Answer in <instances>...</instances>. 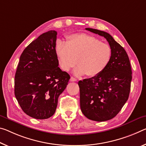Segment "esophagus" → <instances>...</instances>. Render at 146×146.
<instances>
[{"label": "esophagus", "instance_id": "1", "mask_svg": "<svg viewBox=\"0 0 146 146\" xmlns=\"http://www.w3.org/2000/svg\"><path fill=\"white\" fill-rule=\"evenodd\" d=\"M70 80L71 82H76L77 80V78H74V77H71V78H70Z\"/></svg>", "mask_w": 146, "mask_h": 146}]
</instances>
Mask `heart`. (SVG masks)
Returning a JSON list of instances; mask_svg holds the SVG:
<instances>
[{
    "mask_svg": "<svg viewBox=\"0 0 146 146\" xmlns=\"http://www.w3.org/2000/svg\"><path fill=\"white\" fill-rule=\"evenodd\" d=\"M56 53L63 70L69 71L77 62L78 66L74 73L76 75L86 74L92 77L98 75L107 67L112 50L108 44L96 37L86 34H74L67 38L66 42L57 41Z\"/></svg>",
    "mask_w": 146,
    "mask_h": 146,
    "instance_id": "obj_1",
    "label": "heart"
}]
</instances>
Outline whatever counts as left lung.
<instances>
[{
  "label": "left lung",
  "mask_w": 146,
  "mask_h": 146,
  "mask_svg": "<svg viewBox=\"0 0 146 146\" xmlns=\"http://www.w3.org/2000/svg\"><path fill=\"white\" fill-rule=\"evenodd\" d=\"M103 36L109 43L112 56L103 72L78 81L80 109L86 117L96 121L112 119L129 98L132 80L130 61L125 50L107 32L86 28Z\"/></svg>",
  "instance_id": "left-lung-1"
}]
</instances>
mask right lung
Returning a JSON list of instances; mask_svg holds the SVG:
<instances>
[{"label": "right lung", "mask_w": 146, "mask_h": 146, "mask_svg": "<svg viewBox=\"0 0 146 146\" xmlns=\"http://www.w3.org/2000/svg\"><path fill=\"white\" fill-rule=\"evenodd\" d=\"M57 32L43 33L21 55L15 75V96L25 114L33 118H49L70 76L58 67L56 53Z\"/></svg>", "instance_id": "obj_1"}]
</instances>
